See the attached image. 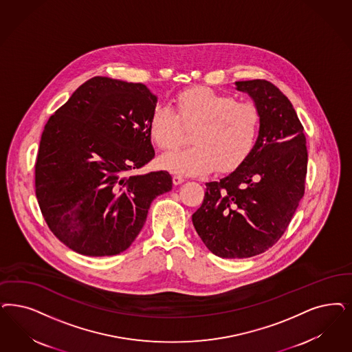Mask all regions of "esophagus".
<instances>
[{"mask_svg": "<svg viewBox=\"0 0 352 352\" xmlns=\"http://www.w3.org/2000/svg\"><path fill=\"white\" fill-rule=\"evenodd\" d=\"M184 182V178L181 177V175H173V183L175 184V186H178V184H182Z\"/></svg>", "mask_w": 352, "mask_h": 352, "instance_id": "obj_1", "label": "esophagus"}]
</instances>
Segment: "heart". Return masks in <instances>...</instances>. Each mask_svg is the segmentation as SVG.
<instances>
[{"label":"heart","mask_w":352,"mask_h":352,"mask_svg":"<svg viewBox=\"0 0 352 352\" xmlns=\"http://www.w3.org/2000/svg\"><path fill=\"white\" fill-rule=\"evenodd\" d=\"M173 113L157 107L149 117V136L164 152L177 149L183 127H192L194 146L160 160L164 169L184 175H204L213 170L236 169L250 156L260 127L258 110L251 102L217 92L210 87L195 85L174 97Z\"/></svg>","instance_id":"obj_1"}]
</instances>
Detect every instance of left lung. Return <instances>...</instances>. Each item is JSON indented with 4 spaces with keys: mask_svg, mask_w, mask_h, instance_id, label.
<instances>
[{
    "mask_svg": "<svg viewBox=\"0 0 352 352\" xmlns=\"http://www.w3.org/2000/svg\"><path fill=\"white\" fill-rule=\"evenodd\" d=\"M260 114L256 144L242 165L219 182L206 183L192 214L206 248L223 258H245L269 250L287 229L304 195L308 152L290 100L264 79L235 82Z\"/></svg>",
    "mask_w": 352,
    "mask_h": 352,
    "instance_id": "8db88e82",
    "label": "left lung"
}]
</instances>
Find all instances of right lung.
I'll list each match as a JSON object with an SVG mask.
<instances>
[{
  "mask_svg": "<svg viewBox=\"0 0 352 352\" xmlns=\"http://www.w3.org/2000/svg\"><path fill=\"white\" fill-rule=\"evenodd\" d=\"M146 85L95 76L47 122L35 165L37 203L49 229L85 256L126 251L151 203L169 192L168 171L133 175L155 157Z\"/></svg>",
  "mask_w": 352,
  "mask_h": 352,
  "instance_id": "1",
  "label": "right lung"
}]
</instances>
